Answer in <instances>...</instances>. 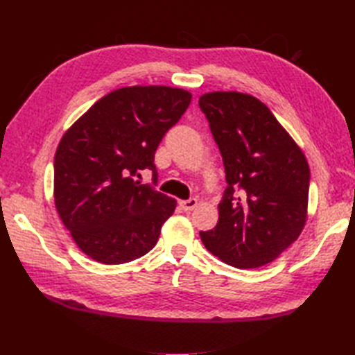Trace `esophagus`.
Listing matches in <instances>:
<instances>
[{"label":"esophagus","instance_id":"esophagus-1","mask_svg":"<svg viewBox=\"0 0 355 355\" xmlns=\"http://www.w3.org/2000/svg\"><path fill=\"white\" fill-rule=\"evenodd\" d=\"M198 205V200L197 198H189V200H183L180 201V206H182L183 210H193Z\"/></svg>","mask_w":355,"mask_h":355}]
</instances>
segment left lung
Returning a JSON list of instances; mask_svg holds the SVG:
<instances>
[{"label":"left lung","mask_w":355,"mask_h":355,"mask_svg":"<svg viewBox=\"0 0 355 355\" xmlns=\"http://www.w3.org/2000/svg\"><path fill=\"white\" fill-rule=\"evenodd\" d=\"M223 155L227 189L218 224L200 232L202 244L236 268L275 261L302 233L308 218L310 166L266 103L239 92L200 97ZM236 187L239 198H233Z\"/></svg>","instance_id":"1"}]
</instances>
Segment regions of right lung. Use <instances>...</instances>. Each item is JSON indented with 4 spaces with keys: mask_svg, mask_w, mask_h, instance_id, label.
<instances>
[{
    "mask_svg": "<svg viewBox=\"0 0 355 355\" xmlns=\"http://www.w3.org/2000/svg\"><path fill=\"white\" fill-rule=\"evenodd\" d=\"M192 94L166 85L114 89L62 135L55 154L53 195L59 218L89 258L117 266L153 248L177 201L141 184L164 134Z\"/></svg>",
    "mask_w": 355,
    "mask_h": 355,
    "instance_id": "add662e5",
    "label": "right lung"
}]
</instances>
